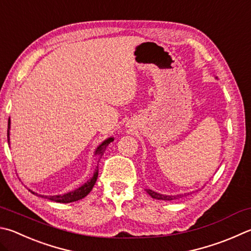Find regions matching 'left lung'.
<instances>
[{"label":"left lung","mask_w":251,"mask_h":251,"mask_svg":"<svg viewBox=\"0 0 251 251\" xmlns=\"http://www.w3.org/2000/svg\"><path fill=\"white\" fill-rule=\"evenodd\" d=\"M146 191H147V193H148L152 199L161 200V201H172V200L180 199V198H182V197H185L186 194H189V193H184V194H176V195H165V194L154 192V191L150 190V189H147Z\"/></svg>","instance_id":"1"}]
</instances>
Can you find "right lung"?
<instances>
[{
	"instance_id": "obj_1",
	"label": "right lung",
	"mask_w": 251,
	"mask_h": 251,
	"mask_svg": "<svg viewBox=\"0 0 251 251\" xmlns=\"http://www.w3.org/2000/svg\"><path fill=\"white\" fill-rule=\"evenodd\" d=\"M10 129H11V120L8 118V128H7V141H8V144H10ZM113 140H114V137H108L98 146L97 149H95V151H94V156L98 157V165L95 166V170H94L93 176H92V177H91V179L86 181L84 184H82L81 186H79L78 189L71 191V192H68V193H65V194H59V195H42V194L35 193V192H33V191H31V193L35 194V195H38V197H40V198L48 199V200H50V201L58 202V203H71V202L79 201V200L85 198L86 195H88L91 192V191H92L95 182H97L98 176H99V161L101 160V158L104 154V151H105V149L108 146V144H111Z\"/></svg>"
}]
</instances>
